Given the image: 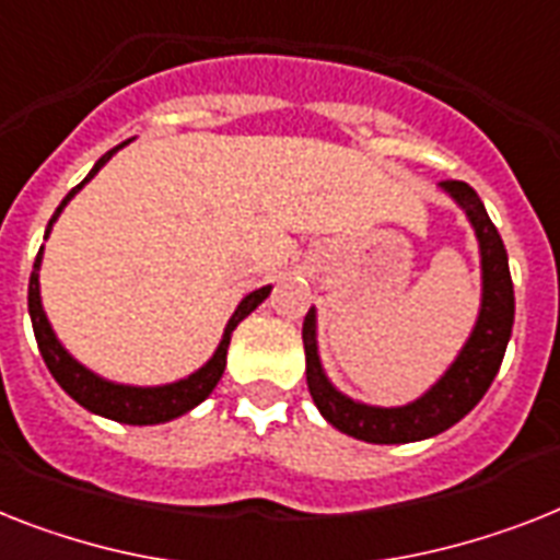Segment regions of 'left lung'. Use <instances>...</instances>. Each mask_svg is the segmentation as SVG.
<instances>
[{
  "label": "left lung",
  "mask_w": 560,
  "mask_h": 560,
  "mask_svg": "<svg viewBox=\"0 0 560 560\" xmlns=\"http://www.w3.org/2000/svg\"><path fill=\"white\" fill-rule=\"evenodd\" d=\"M440 189L452 195L469 218V224L475 226L477 244H480L483 295H480L475 330L463 345V351L420 399H413L408 406L376 408L345 397L342 390L334 388L322 368L319 345H316V311L311 307L304 316L302 339L304 359H307V388L322 417L348 438L390 445L434 438L440 431L452 429L454 422H460L483 399L506 353L512 322H515V290H512L501 233L469 184L443 180Z\"/></svg>",
  "instance_id": "8db88e82"
}]
</instances>
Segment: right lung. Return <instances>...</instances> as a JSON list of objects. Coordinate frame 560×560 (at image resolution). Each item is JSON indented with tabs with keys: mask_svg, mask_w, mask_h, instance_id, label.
Returning <instances> with one entry per match:
<instances>
[{
	"mask_svg": "<svg viewBox=\"0 0 560 560\" xmlns=\"http://www.w3.org/2000/svg\"><path fill=\"white\" fill-rule=\"evenodd\" d=\"M129 143V140H126ZM126 143L115 147L112 152H106L94 163V170L89 172L83 184H77L71 192L62 198V203L57 207V212L51 215L48 226H45V238L51 235L54 221L59 218V212L66 209V203L74 198L85 184H89L91 177L97 175L103 166L108 163V158L122 149ZM39 265H43V247L36 253L34 261V272H31L28 281V313H31V325H34V336L36 345H39V353H43L45 365L51 371V376L59 383V388L66 390L68 397L77 399L80 406L89 408L91 413H100V417H108V420L126 422V425H154V422H170L180 413L192 411L198 402L212 394V388L218 385L221 374H224L226 368V348H230V336L238 327L241 319H247L249 313L256 311L258 304L265 302L267 295H270V288L253 290L249 295L241 299V304L235 307V313L230 316L224 327V336H221V342H218L215 353L209 359L207 365L198 368L195 374H189L186 380H177V383L170 385H154V388H138V385H117L108 383L103 376H97L94 371H89L85 365H80L71 353L59 345L57 334H54L51 322L45 316L43 311V295H39Z\"/></svg>",
	"mask_w": 560,
	"mask_h": 560,
	"instance_id": "add662e5",
	"label": "right lung"
}]
</instances>
